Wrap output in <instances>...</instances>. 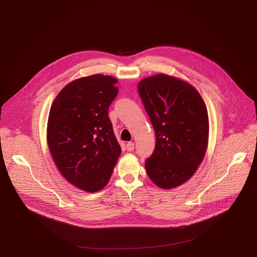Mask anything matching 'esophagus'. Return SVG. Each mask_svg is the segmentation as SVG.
<instances>
[{"label":"esophagus","instance_id":"1","mask_svg":"<svg viewBox=\"0 0 257 257\" xmlns=\"http://www.w3.org/2000/svg\"><path fill=\"white\" fill-rule=\"evenodd\" d=\"M126 149L128 152H133L134 151V143L133 142H128L126 144Z\"/></svg>","mask_w":257,"mask_h":257}]
</instances>
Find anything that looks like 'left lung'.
<instances>
[{"mask_svg": "<svg viewBox=\"0 0 257 257\" xmlns=\"http://www.w3.org/2000/svg\"><path fill=\"white\" fill-rule=\"evenodd\" d=\"M138 93L156 132L145 169L161 188L186 182L200 165L208 142V115L198 91L165 74L142 79Z\"/></svg>", "mask_w": 257, "mask_h": 257, "instance_id": "1", "label": "left lung"}]
</instances>
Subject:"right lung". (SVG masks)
Here are the masks:
<instances>
[{
	"mask_svg": "<svg viewBox=\"0 0 257 257\" xmlns=\"http://www.w3.org/2000/svg\"><path fill=\"white\" fill-rule=\"evenodd\" d=\"M117 79L100 74L66 85L55 98L48 120V143L61 174L87 191L102 189L111 178L121 146L108 118Z\"/></svg>",
	"mask_w": 257,
	"mask_h": 257,
	"instance_id": "right-lung-1",
	"label": "right lung"
}]
</instances>
